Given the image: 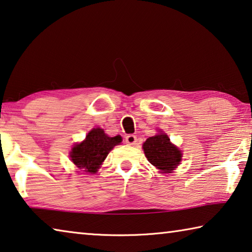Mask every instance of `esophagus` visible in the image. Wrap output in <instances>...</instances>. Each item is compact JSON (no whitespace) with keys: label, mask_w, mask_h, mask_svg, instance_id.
Listing matches in <instances>:
<instances>
[{"label":"esophagus","mask_w":252,"mask_h":252,"mask_svg":"<svg viewBox=\"0 0 252 252\" xmlns=\"http://www.w3.org/2000/svg\"><path fill=\"white\" fill-rule=\"evenodd\" d=\"M126 143L128 144V145H135L136 142H137V137H136L135 135L130 134V135H127L126 138H125Z\"/></svg>","instance_id":"1"}]
</instances>
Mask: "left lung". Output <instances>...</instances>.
Returning <instances> with one entry per match:
<instances>
[{"mask_svg": "<svg viewBox=\"0 0 252 252\" xmlns=\"http://www.w3.org/2000/svg\"><path fill=\"white\" fill-rule=\"evenodd\" d=\"M143 150L148 162L154 165L160 173H172L182 160L181 151L162 131L148 137L143 144Z\"/></svg>", "mask_w": 252, "mask_h": 252, "instance_id": "left-lung-1", "label": "left lung"}]
</instances>
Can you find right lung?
I'll list each match as a JSON object with an SVG mask.
<instances>
[{"label":"right lung","instance_id":"add662e5","mask_svg":"<svg viewBox=\"0 0 252 252\" xmlns=\"http://www.w3.org/2000/svg\"><path fill=\"white\" fill-rule=\"evenodd\" d=\"M121 143L122 137L119 135L109 137L102 128H93L84 142L72 147L70 158L82 172L94 174L109 152Z\"/></svg>","mask_w":252,"mask_h":252}]
</instances>
